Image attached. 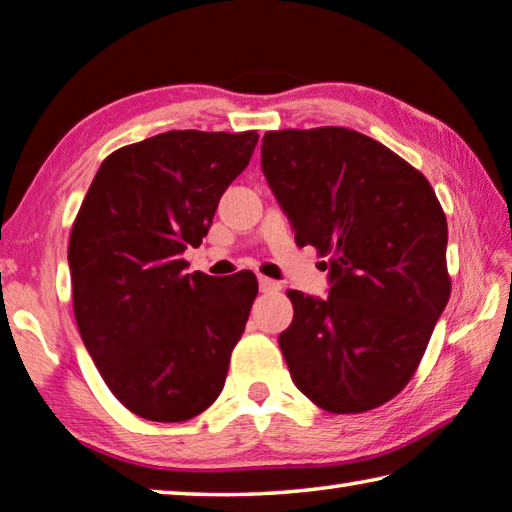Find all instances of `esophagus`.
Segmentation results:
<instances>
[{
    "mask_svg": "<svg viewBox=\"0 0 512 512\" xmlns=\"http://www.w3.org/2000/svg\"><path fill=\"white\" fill-rule=\"evenodd\" d=\"M259 289H262V291H278L280 289V282H275L271 278H264V275H259Z\"/></svg>",
    "mask_w": 512,
    "mask_h": 512,
    "instance_id": "34e87169",
    "label": "esophagus"
}]
</instances>
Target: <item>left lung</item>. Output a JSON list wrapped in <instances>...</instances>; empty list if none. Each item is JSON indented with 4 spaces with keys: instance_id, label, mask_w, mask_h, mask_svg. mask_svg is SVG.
Instances as JSON below:
<instances>
[{
    "instance_id": "1",
    "label": "left lung",
    "mask_w": 512,
    "mask_h": 512,
    "mask_svg": "<svg viewBox=\"0 0 512 512\" xmlns=\"http://www.w3.org/2000/svg\"><path fill=\"white\" fill-rule=\"evenodd\" d=\"M262 170L298 246L330 255L328 298L287 294L291 380L335 415L378 408L408 385L451 294L433 186L344 127L266 132Z\"/></svg>"
}]
</instances>
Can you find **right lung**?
Segmentation results:
<instances>
[{"instance_id":"1","label":"right lung","mask_w":512,"mask_h":512,"mask_svg":"<svg viewBox=\"0 0 512 512\" xmlns=\"http://www.w3.org/2000/svg\"><path fill=\"white\" fill-rule=\"evenodd\" d=\"M255 132L157 134L102 161L68 246L79 335L113 396L150 421H186L225 385L257 280L186 273Z\"/></svg>"}]
</instances>
